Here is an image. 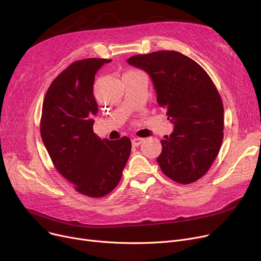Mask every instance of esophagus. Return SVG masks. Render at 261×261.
<instances>
[{"label": "esophagus", "mask_w": 261, "mask_h": 261, "mask_svg": "<svg viewBox=\"0 0 261 261\" xmlns=\"http://www.w3.org/2000/svg\"><path fill=\"white\" fill-rule=\"evenodd\" d=\"M143 141H144V139L134 138V139L132 140V146H133V147H138V146H140V145L143 143Z\"/></svg>", "instance_id": "obj_1"}]
</instances>
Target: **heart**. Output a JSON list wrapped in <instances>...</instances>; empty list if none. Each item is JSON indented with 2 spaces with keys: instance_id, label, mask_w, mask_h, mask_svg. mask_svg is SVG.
Wrapping results in <instances>:
<instances>
[{
  "instance_id": "obj_1",
  "label": "heart",
  "mask_w": 261,
  "mask_h": 261,
  "mask_svg": "<svg viewBox=\"0 0 261 261\" xmlns=\"http://www.w3.org/2000/svg\"><path fill=\"white\" fill-rule=\"evenodd\" d=\"M141 72L140 71H135V70H130V71H128V72H126L125 74L122 75V77L123 76H133V75H138V74H140Z\"/></svg>"
}]
</instances>
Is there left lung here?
Masks as SVG:
<instances>
[{"label":"left lung","instance_id":"obj_1","mask_svg":"<svg viewBox=\"0 0 261 261\" xmlns=\"http://www.w3.org/2000/svg\"><path fill=\"white\" fill-rule=\"evenodd\" d=\"M128 63L152 79L160 107L167 111L173 132L161 141L156 161L169 179L193 183L211 168L223 140V103L204 68L174 50L135 55Z\"/></svg>","mask_w":261,"mask_h":261}]
</instances>
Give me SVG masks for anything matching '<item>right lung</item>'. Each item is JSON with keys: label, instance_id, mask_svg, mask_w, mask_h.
Segmentation results:
<instances>
[{"label": "right lung", "instance_id": "1", "mask_svg": "<svg viewBox=\"0 0 261 261\" xmlns=\"http://www.w3.org/2000/svg\"><path fill=\"white\" fill-rule=\"evenodd\" d=\"M110 59L73 62L53 80L43 101L40 132L50 160L78 193L101 198L117 186L131 152V141L100 140L93 131L98 106L95 74Z\"/></svg>", "mask_w": 261, "mask_h": 261}]
</instances>
